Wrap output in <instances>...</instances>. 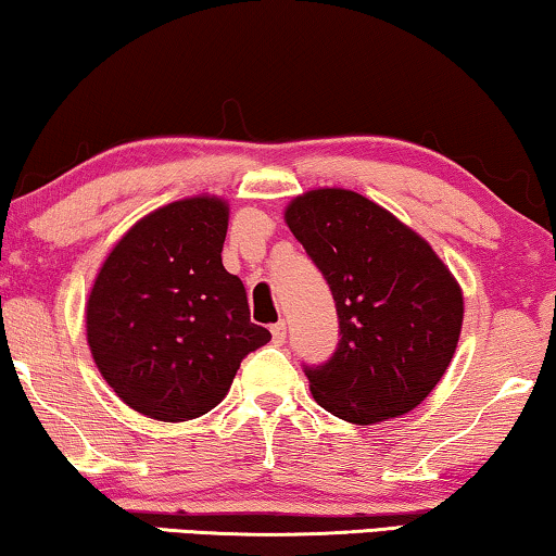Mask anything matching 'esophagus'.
Returning <instances> with one entry per match:
<instances>
[{"instance_id":"obj_1","label":"esophagus","mask_w":556,"mask_h":556,"mask_svg":"<svg viewBox=\"0 0 556 556\" xmlns=\"http://www.w3.org/2000/svg\"><path fill=\"white\" fill-rule=\"evenodd\" d=\"M286 331H288V328H286V320H278V324L270 328V333H273V343H276V345H283V343H286Z\"/></svg>"}]
</instances>
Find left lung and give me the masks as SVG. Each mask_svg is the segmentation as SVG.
Returning <instances> with one entry per match:
<instances>
[{"instance_id": "obj_1", "label": "left lung", "mask_w": 556, "mask_h": 556, "mask_svg": "<svg viewBox=\"0 0 556 556\" xmlns=\"http://www.w3.org/2000/svg\"><path fill=\"white\" fill-rule=\"evenodd\" d=\"M286 223L338 313L333 356L303 366L313 399L361 426L408 414L456 351L464 298L454 276L424 238L358 192H305Z\"/></svg>"}]
</instances>
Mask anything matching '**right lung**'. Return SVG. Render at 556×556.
Segmentation results:
<instances>
[{
    "instance_id": "1",
    "label": "right lung",
    "mask_w": 556,
    "mask_h": 556,
    "mask_svg": "<svg viewBox=\"0 0 556 556\" xmlns=\"http://www.w3.org/2000/svg\"><path fill=\"white\" fill-rule=\"evenodd\" d=\"M228 205L188 198L135 223L112 248L90 301L87 343L127 406L188 421L228 393L240 361L270 341L245 286L223 268Z\"/></svg>"
}]
</instances>
